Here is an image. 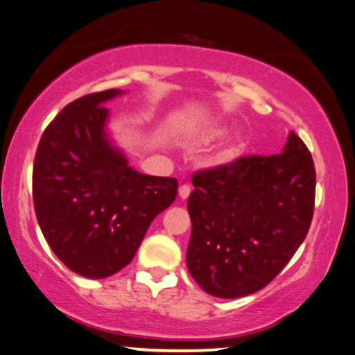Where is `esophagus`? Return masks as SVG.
I'll list each match as a JSON object with an SVG mask.
<instances>
[{
	"label": "esophagus",
	"instance_id": "esophagus-1",
	"mask_svg": "<svg viewBox=\"0 0 355 355\" xmlns=\"http://www.w3.org/2000/svg\"><path fill=\"white\" fill-rule=\"evenodd\" d=\"M189 193H191V187H189V184H182V187L178 188V196L182 199H187L189 196Z\"/></svg>",
	"mask_w": 355,
	"mask_h": 355
}]
</instances>
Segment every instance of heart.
Here are the masks:
<instances>
[{"label":"heart","instance_id":"b5f03b06","mask_svg":"<svg viewBox=\"0 0 355 355\" xmlns=\"http://www.w3.org/2000/svg\"><path fill=\"white\" fill-rule=\"evenodd\" d=\"M228 132H230V128L227 125H222V123H216V125L204 127L201 132L198 133V141H201V143L218 141V139L227 137ZM243 148H244V141H243V138L239 137V135H238V137L232 138V139H230V143L227 144V148L223 149L222 161L223 162L233 161V159L243 151Z\"/></svg>","mask_w":355,"mask_h":355}]
</instances>
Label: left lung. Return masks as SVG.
<instances>
[{"label": "left lung", "instance_id": "1", "mask_svg": "<svg viewBox=\"0 0 355 355\" xmlns=\"http://www.w3.org/2000/svg\"><path fill=\"white\" fill-rule=\"evenodd\" d=\"M189 275L211 296L267 286L301 246L315 201V167L291 132L277 156L239 157L193 175Z\"/></svg>", "mask_w": 355, "mask_h": 355}]
</instances>
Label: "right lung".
<instances>
[{
	"instance_id": "1",
	"label": "right lung",
	"mask_w": 355,
	"mask_h": 355,
	"mask_svg": "<svg viewBox=\"0 0 355 355\" xmlns=\"http://www.w3.org/2000/svg\"><path fill=\"white\" fill-rule=\"evenodd\" d=\"M106 89L67 104L40 139L33 162L38 225L64 266L87 278L132 262L151 222L177 198L178 182L144 175L107 132Z\"/></svg>"
}]
</instances>
